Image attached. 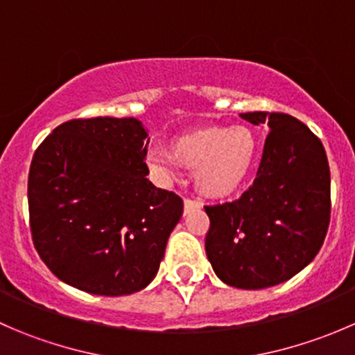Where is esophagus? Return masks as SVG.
Returning a JSON list of instances; mask_svg holds the SVG:
<instances>
[{
  "mask_svg": "<svg viewBox=\"0 0 355 355\" xmlns=\"http://www.w3.org/2000/svg\"><path fill=\"white\" fill-rule=\"evenodd\" d=\"M184 206H185V213H189V211H192V209H199L200 204L198 202V200L184 199Z\"/></svg>",
  "mask_w": 355,
  "mask_h": 355,
  "instance_id": "1",
  "label": "esophagus"
}]
</instances>
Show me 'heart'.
<instances>
[{"mask_svg":"<svg viewBox=\"0 0 355 355\" xmlns=\"http://www.w3.org/2000/svg\"><path fill=\"white\" fill-rule=\"evenodd\" d=\"M178 163L192 168L196 189L209 198H225L237 191L249 175L257 141L247 127L207 125L178 135L171 144ZM146 161L157 175L173 173L175 160L161 148H149Z\"/></svg>","mask_w":355,"mask_h":355,"instance_id":"b5f03b06","label":"heart"}]
</instances>
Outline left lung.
I'll return each mask as SVG.
<instances>
[{"label": "left lung", "mask_w": 355, "mask_h": 355, "mask_svg": "<svg viewBox=\"0 0 355 355\" xmlns=\"http://www.w3.org/2000/svg\"><path fill=\"white\" fill-rule=\"evenodd\" d=\"M270 134L256 180L241 199L204 206L206 254L230 287L284 284L316 257L330 225V166L320 139L285 113H242Z\"/></svg>", "instance_id": "8db88e82"}]
</instances>
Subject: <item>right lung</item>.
I'll use <instances>...</instances> for the list:
<instances>
[{
	"label": "right lung",
	"instance_id": "obj_1",
	"mask_svg": "<svg viewBox=\"0 0 355 355\" xmlns=\"http://www.w3.org/2000/svg\"><path fill=\"white\" fill-rule=\"evenodd\" d=\"M148 130L137 118L56 127L34 153L28 214L55 277L94 295H128L155 280L184 200L146 178Z\"/></svg>",
	"mask_w": 355,
	"mask_h": 355
}]
</instances>
